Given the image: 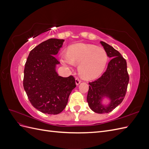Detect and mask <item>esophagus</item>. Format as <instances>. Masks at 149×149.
Returning <instances> with one entry per match:
<instances>
[{
	"label": "esophagus",
	"mask_w": 149,
	"mask_h": 149,
	"mask_svg": "<svg viewBox=\"0 0 149 149\" xmlns=\"http://www.w3.org/2000/svg\"><path fill=\"white\" fill-rule=\"evenodd\" d=\"M75 82H76V85H78L79 84H80L81 82V81L78 78H76Z\"/></svg>",
	"instance_id": "esophagus-1"
}]
</instances>
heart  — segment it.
Instances as JSON below:
<instances>
[{
  "label": "heart",
  "mask_w": 149,
  "mask_h": 149,
  "mask_svg": "<svg viewBox=\"0 0 149 149\" xmlns=\"http://www.w3.org/2000/svg\"><path fill=\"white\" fill-rule=\"evenodd\" d=\"M60 56L61 62L70 68L74 65H79V74L86 79H93L100 76L108 60L103 48L86 43L74 44L69 47L67 53L61 52Z\"/></svg>",
  "instance_id": "b5f03b06"
}]
</instances>
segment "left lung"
<instances>
[{
    "label": "left lung",
    "mask_w": 149,
    "mask_h": 149,
    "mask_svg": "<svg viewBox=\"0 0 149 149\" xmlns=\"http://www.w3.org/2000/svg\"><path fill=\"white\" fill-rule=\"evenodd\" d=\"M101 43L107 56L112 60L101 77L89 83L87 101L92 111L98 114H104L111 112L123 102L127 92L129 76L127 62L121 54L107 43L104 42H101ZM103 97H107L111 100L107 107L100 103Z\"/></svg>",
    "instance_id": "left-lung-1"
}]
</instances>
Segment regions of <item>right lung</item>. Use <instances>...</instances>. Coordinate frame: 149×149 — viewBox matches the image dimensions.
I'll return each instance as SVG.
<instances>
[{
	"label": "right lung",
	"instance_id": "obj_1",
	"mask_svg": "<svg viewBox=\"0 0 149 149\" xmlns=\"http://www.w3.org/2000/svg\"><path fill=\"white\" fill-rule=\"evenodd\" d=\"M64 40L50 38L31 50L25 63L24 88L35 108L48 114H58L65 108L76 86L73 76H58L55 68L60 62L55 55Z\"/></svg>",
	"mask_w": 149,
	"mask_h": 149
}]
</instances>
